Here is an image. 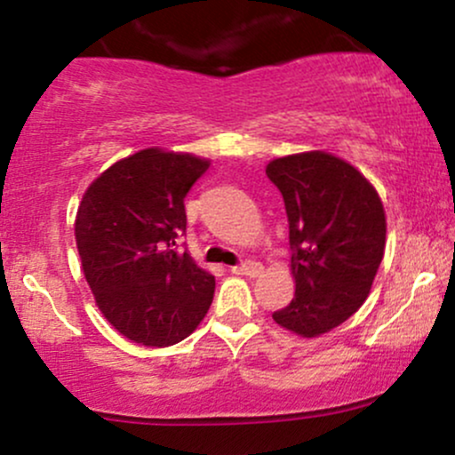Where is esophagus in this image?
Wrapping results in <instances>:
<instances>
[{"label": "esophagus", "mask_w": 455, "mask_h": 455, "mask_svg": "<svg viewBox=\"0 0 455 455\" xmlns=\"http://www.w3.org/2000/svg\"><path fill=\"white\" fill-rule=\"evenodd\" d=\"M231 271L237 275H250V278H254V275H259L263 271V265L257 263V260H243V263L233 265Z\"/></svg>", "instance_id": "obj_1"}]
</instances>
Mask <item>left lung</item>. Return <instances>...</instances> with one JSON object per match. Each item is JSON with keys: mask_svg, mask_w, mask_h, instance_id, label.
Segmentation results:
<instances>
[{"mask_svg": "<svg viewBox=\"0 0 455 455\" xmlns=\"http://www.w3.org/2000/svg\"><path fill=\"white\" fill-rule=\"evenodd\" d=\"M289 218L295 297L274 321L304 338L342 325L362 307L385 252L383 203L355 166L325 151L269 162Z\"/></svg>", "mask_w": 455, "mask_h": 455, "instance_id": "left-lung-1", "label": "left lung"}]
</instances>
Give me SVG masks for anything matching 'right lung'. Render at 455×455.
Wrapping results in <instances>:
<instances>
[{
  "label": "right lung",
  "mask_w": 455,
  "mask_h": 455,
  "mask_svg": "<svg viewBox=\"0 0 455 455\" xmlns=\"http://www.w3.org/2000/svg\"><path fill=\"white\" fill-rule=\"evenodd\" d=\"M210 162L143 149L115 162L83 195L75 235L87 284L107 321L143 347H171L210 310L216 280L188 252L184 198Z\"/></svg>",
  "instance_id": "add662e5"
}]
</instances>
